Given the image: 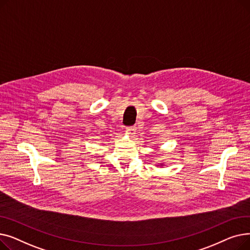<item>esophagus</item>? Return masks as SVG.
Returning a JSON list of instances; mask_svg holds the SVG:
<instances>
[{"instance_id": "obj_1", "label": "esophagus", "mask_w": 250, "mask_h": 250, "mask_svg": "<svg viewBox=\"0 0 250 250\" xmlns=\"http://www.w3.org/2000/svg\"><path fill=\"white\" fill-rule=\"evenodd\" d=\"M136 129H137V127L135 125H133V126H126L125 127V130L130 136H134L136 134Z\"/></svg>"}]
</instances>
